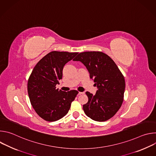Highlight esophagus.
Masks as SVG:
<instances>
[{"label":"esophagus","mask_w":156,"mask_h":156,"mask_svg":"<svg viewBox=\"0 0 156 156\" xmlns=\"http://www.w3.org/2000/svg\"><path fill=\"white\" fill-rule=\"evenodd\" d=\"M78 94H79V95H83V94H84V93H83V92H79V93H78Z\"/></svg>","instance_id":"1"}]
</instances>
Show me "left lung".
I'll return each mask as SVG.
<instances>
[{
  "mask_svg": "<svg viewBox=\"0 0 156 156\" xmlns=\"http://www.w3.org/2000/svg\"><path fill=\"white\" fill-rule=\"evenodd\" d=\"M74 61L81 62L98 90L95 95L86 92L88 102L83 105L85 114L93 120L104 122L112 118L121 107L125 81L114 61L99 51L80 53Z\"/></svg>",
  "mask_w": 156,
  "mask_h": 156,
  "instance_id": "8db88e82",
  "label": "left lung"
}]
</instances>
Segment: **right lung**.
<instances>
[{
    "label": "right lung",
    "mask_w": 156,
    "mask_h": 156,
    "mask_svg": "<svg viewBox=\"0 0 156 156\" xmlns=\"http://www.w3.org/2000/svg\"><path fill=\"white\" fill-rule=\"evenodd\" d=\"M78 52L52 51L42 58L33 69L28 81L30 102L37 114L48 122L57 121L67 114L78 94L56 89L62 78L64 65Z\"/></svg>",
    "instance_id": "add662e5"
}]
</instances>
